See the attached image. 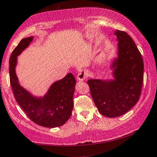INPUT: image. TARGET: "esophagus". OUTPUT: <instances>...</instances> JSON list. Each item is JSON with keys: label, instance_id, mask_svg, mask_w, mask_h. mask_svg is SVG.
Wrapping results in <instances>:
<instances>
[{"label": "esophagus", "instance_id": "1", "mask_svg": "<svg viewBox=\"0 0 157 157\" xmlns=\"http://www.w3.org/2000/svg\"><path fill=\"white\" fill-rule=\"evenodd\" d=\"M87 75H88V71H86V70L82 69V70H81V71H79L78 75H77V78L78 80L82 81L86 78Z\"/></svg>", "mask_w": 157, "mask_h": 157}]
</instances>
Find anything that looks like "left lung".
I'll use <instances>...</instances> for the list:
<instances>
[{
	"label": "left lung",
	"mask_w": 157,
	"mask_h": 157,
	"mask_svg": "<svg viewBox=\"0 0 157 157\" xmlns=\"http://www.w3.org/2000/svg\"><path fill=\"white\" fill-rule=\"evenodd\" d=\"M117 57L110 69L111 80L89 79L91 97L97 109L107 117L121 116L136 105L141 94L144 64L134 41L125 32L116 30Z\"/></svg>",
	"instance_id": "8db88e82"
}]
</instances>
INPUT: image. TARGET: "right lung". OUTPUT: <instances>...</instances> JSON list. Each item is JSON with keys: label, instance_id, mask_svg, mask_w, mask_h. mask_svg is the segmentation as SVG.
Returning a JSON list of instances; mask_svg holds the SVG:
<instances>
[{"label": "right lung", "instance_id": "obj_1", "mask_svg": "<svg viewBox=\"0 0 157 157\" xmlns=\"http://www.w3.org/2000/svg\"><path fill=\"white\" fill-rule=\"evenodd\" d=\"M33 39L31 36L21 40L10 56L11 86L16 101L32 121L46 128L59 127L64 125L71 115L76 80L72 74L68 73L62 80L52 84L43 97L34 96L22 87L15 71L17 56L29 46Z\"/></svg>", "mask_w": 157, "mask_h": 157}]
</instances>
